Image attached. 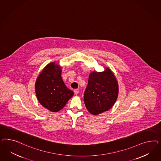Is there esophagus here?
I'll return each mask as SVG.
<instances>
[{
    "label": "esophagus",
    "mask_w": 161,
    "mask_h": 161,
    "mask_svg": "<svg viewBox=\"0 0 161 161\" xmlns=\"http://www.w3.org/2000/svg\"><path fill=\"white\" fill-rule=\"evenodd\" d=\"M78 93H79V90L78 89H75L74 90V93L75 94H78Z\"/></svg>",
    "instance_id": "34e87169"
}]
</instances>
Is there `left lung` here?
Returning <instances> with one entry per match:
<instances>
[{
	"instance_id": "left-lung-1",
	"label": "left lung",
	"mask_w": 161,
	"mask_h": 161,
	"mask_svg": "<svg viewBox=\"0 0 161 161\" xmlns=\"http://www.w3.org/2000/svg\"><path fill=\"white\" fill-rule=\"evenodd\" d=\"M119 87L116 77L109 68L103 72L91 73L84 93V102L88 111L97 115L110 109L118 97Z\"/></svg>"
}]
</instances>
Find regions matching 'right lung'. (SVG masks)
I'll use <instances>...</instances> for the list:
<instances>
[{
	"label": "right lung",
	"mask_w": 161,
	"mask_h": 161,
	"mask_svg": "<svg viewBox=\"0 0 161 161\" xmlns=\"http://www.w3.org/2000/svg\"><path fill=\"white\" fill-rule=\"evenodd\" d=\"M35 87L40 104L53 112L61 110L74 94L73 92L65 85L61 67L55 62L48 64L43 69Z\"/></svg>",
	"instance_id": "1"
}]
</instances>
